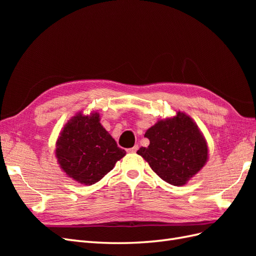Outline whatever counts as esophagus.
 <instances>
[{"mask_svg": "<svg viewBox=\"0 0 256 256\" xmlns=\"http://www.w3.org/2000/svg\"><path fill=\"white\" fill-rule=\"evenodd\" d=\"M138 150V145H134V147H131V148H128L127 152H136Z\"/></svg>", "mask_w": 256, "mask_h": 256, "instance_id": "34e87169", "label": "esophagus"}]
</instances>
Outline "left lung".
<instances>
[{"mask_svg": "<svg viewBox=\"0 0 256 256\" xmlns=\"http://www.w3.org/2000/svg\"><path fill=\"white\" fill-rule=\"evenodd\" d=\"M144 136L150 140V145L141 147L136 152L160 178L173 186L184 184L207 160L204 138L184 113L178 112L173 118L159 120Z\"/></svg>", "mask_w": 256, "mask_h": 256, "instance_id": "8db88e82", "label": "left lung"}]
</instances>
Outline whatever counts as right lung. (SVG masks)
I'll list each match as a JSON object with an SVG mask.
<instances>
[{"label": "right lung", "instance_id": "right-lung-1", "mask_svg": "<svg viewBox=\"0 0 256 256\" xmlns=\"http://www.w3.org/2000/svg\"><path fill=\"white\" fill-rule=\"evenodd\" d=\"M99 122V114L80 113L66 124L56 143V154L64 172L80 184L99 182L125 156Z\"/></svg>", "mask_w": 256, "mask_h": 256}]
</instances>
